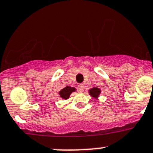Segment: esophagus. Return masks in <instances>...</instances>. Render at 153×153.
Instances as JSON below:
<instances>
[{
  "instance_id": "obj_1",
  "label": "esophagus",
  "mask_w": 153,
  "mask_h": 153,
  "mask_svg": "<svg viewBox=\"0 0 153 153\" xmlns=\"http://www.w3.org/2000/svg\"><path fill=\"white\" fill-rule=\"evenodd\" d=\"M78 88V92H83V91H84V90H85V87L82 84L78 85V88Z\"/></svg>"
}]
</instances>
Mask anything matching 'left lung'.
<instances>
[{"mask_svg": "<svg viewBox=\"0 0 153 153\" xmlns=\"http://www.w3.org/2000/svg\"><path fill=\"white\" fill-rule=\"evenodd\" d=\"M100 92V89L98 88H93L89 90V94L94 98H98Z\"/></svg>", "mask_w": 153, "mask_h": 153, "instance_id": "1", "label": "left lung"}]
</instances>
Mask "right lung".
<instances>
[{"mask_svg": "<svg viewBox=\"0 0 153 153\" xmlns=\"http://www.w3.org/2000/svg\"><path fill=\"white\" fill-rule=\"evenodd\" d=\"M75 91V88L67 86V87L64 88L63 89H62L60 91H59V95H60V96L62 97V99H67L69 98V96H70V95H71V93Z\"/></svg>", "mask_w": 153, "mask_h": 153, "instance_id": "add662e5", "label": "right lung"}]
</instances>
